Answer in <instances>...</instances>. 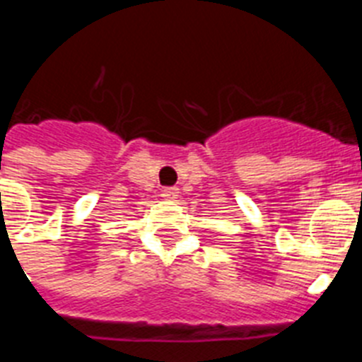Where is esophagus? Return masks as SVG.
<instances>
[{
  "label": "esophagus",
  "instance_id": "34e87169",
  "mask_svg": "<svg viewBox=\"0 0 362 362\" xmlns=\"http://www.w3.org/2000/svg\"><path fill=\"white\" fill-rule=\"evenodd\" d=\"M177 194H179V190H177V188H174V187H168V188H165V190H163V194H161V196L165 197L166 201H174V199H177Z\"/></svg>",
  "mask_w": 362,
  "mask_h": 362
}]
</instances>
